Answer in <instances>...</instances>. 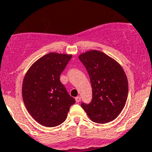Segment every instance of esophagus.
I'll return each instance as SVG.
<instances>
[{"instance_id": "esophagus-1", "label": "esophagus", "mask_w": 152, "mask_h": 152, "mask_svg": "<svg viewBox=\"0 0 152 152\" xmlns=\"http://www.w3.org/2000/svg\"><path fill=\"white\" fill-rule=\"evenodd\" d=\"M75 100H76V102H77V103H78V102H80V96H77V97L75 98Z\"/></svg>"}]
</instances>
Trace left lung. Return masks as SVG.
Masks as SVG:
<instances>
[{"instance_id": "8db88e82", "label": "left lung", "mask_w": 152, "mask_h": 152, "mask_svg": "<svg viewBox=\"0 0 152 152\" xmlns=\"http://www.w3.org/2000/svg\"><path fill=\"white\" fill-rule=\"evenodd\" d=\"M78 58L89 74L93 93L92 101L80 105L93 122L113 121L122 112L128 96V80L123 68L100 51H88Z\"/></svg>"}]
</instances>
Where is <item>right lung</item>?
I'll use <instances>...</instances> for the list:
<instances>
[{
  "label": "right lung",
  "mask_w": 152,
  "mask_h": 152,
  "mask_svg": "<svg viewBox=\"0 0 152 152\" xmlns=\"http://www.w3.org/2000/svg\"><path fill=\"white\" fill-rule=\"evenodd\" d=\"M72 55L50 52L35 61L23 78L22 95L32 117L40 125L55 127L64 123L75 100L60 81Z\"/></svg>",
  "instance_id": "obj_1"
}]
</instances>
